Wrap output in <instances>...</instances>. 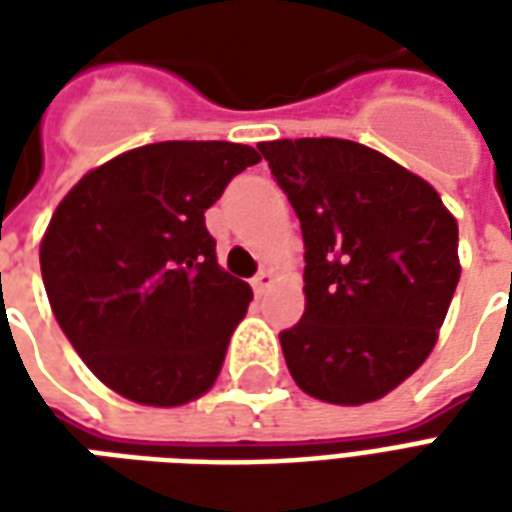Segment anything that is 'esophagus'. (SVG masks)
<instances>
[{"label":"esophagus","instance_id":"obj_1","mask_svg":"<svg viewBox=\"0 0 512 512\" xmlns=\"http://www.w3.org/2000/svg\"><path fill=\"white\" fill-rule=\"evenodd\" d=\"M271 282H274V277H271V271H266V268H260V271H257V274H255V279H252V288H255L257 296H263Z\"/></svg>","mask_w":512,"mask_h":512}]
</instances>
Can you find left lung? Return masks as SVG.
Wrapping results in <instances>:
<instances>
[{"label": "left lung", "mask_w": 512, "mask_h": 512, "mask_svg": "<svg viewBox=\"0 0 512 512\" xmlns=\"http://www.w3.org/2000/svg\"><path fill=\"white\" fill-rule=\"evenodd\" d=\"M257 150L304 238L307 307L279 332L290 376L337 406L378 400L436 345L461 277L458 224L430 183L351 139Z\"/></svg>", "instance_id": "8db88e82"}]
</instances>
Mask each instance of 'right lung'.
<instances>
[{"mask_svg": "<svg viewBox=\"0 0 512 512\" xmlns=\"http://www.w3.org/2000/svg\"><path fill=\"white\" fill-rule=\"evenodd\" d=\"M260 161L235 142H156L87 172L40 244L51 310L84 365L142 406L205 395L252 301L205 211Z\"/></svg>", "mask_w": 512, "mask_h": 512, "instance_id": "right-lung-1", "label": "right lung"}]
</instances>
